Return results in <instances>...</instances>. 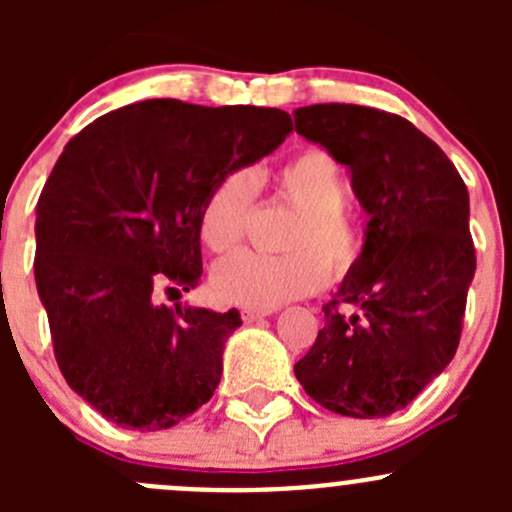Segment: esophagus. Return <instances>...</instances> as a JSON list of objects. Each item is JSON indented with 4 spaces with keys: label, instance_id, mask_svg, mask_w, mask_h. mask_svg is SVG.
<instances>
[{
    "label": "esophagus",
    "instance_id": "esophagus-1",
    "mask_svg": "<svg viewBox=\"0 0 512 512\" xmlns=\"http://www.w3.org/2000/svg\"><path fill=\"white\" fill-rule=\"evenodd\" d=\"M265 317H270V312H267V309H242V319H245L247 324H255Z\"/></svg>",
    "mask_w": 512,
    "mask_h": 512
}]
</instances>
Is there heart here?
I'll return each mask as SVG.
<instances>
[{
  "label": "heart",
  "instance_id": "obj_1",
  "mask_svg": "<svg viewBox=\"0 0 512 512\" xmlns=\"http://www.w3.org/2000/svg\"><path fill=\"white\" fill-rule=\"evenodd\" d=\"M277 190L299 210L289 235V255L267 257L237 252L215 265L210 287L225 304L245 309H275L307 297L327 282L329 270L347 275L359 262L364 237L347 213L349 185L342 165L322 148L292 156L275 175ZM257 193L252 170L227 173L200 215V240L210 252H230L245 235L247 215Z\"/></svg>",
  "mask_w": 512,
  "mask_h": 512
}]
</instances>
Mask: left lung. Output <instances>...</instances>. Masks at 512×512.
<instances>
[{
	"label": "left lung",
	"mask_w": 512,
	"mask_h": 512,
	"mask_svg": "<svg viewBox=\"0 0 512 512\" xmlns=\"http://www.w3.org/2000/svg\"><path fill=\"white\" fill-rule=\"evenodd\" d=\"M294 128L347 165L369 215L359 262L324 304V327L294 376L334 414L391 416L458 349L476 275L466 183L414 123L379 108L304 106L294 111Z\"/></svg>",
	"instance_id": "obj_1"
}]
</instances>
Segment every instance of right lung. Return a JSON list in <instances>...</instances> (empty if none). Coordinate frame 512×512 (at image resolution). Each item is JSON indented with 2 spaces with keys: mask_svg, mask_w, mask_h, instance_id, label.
<instances>
[{
  "mask_svg": "<svg viewBox=\"0 0 512 512\" xmlns=\"http://www.w3.org/2000/svg\"><path fill=\"white\" fill-rule=\"evenodd\" d=\"M292 133L280 108L128 103L76 133L36 203L34 277L66 384L108 421L160 431L208 404L240 312L158 304L203 275L215 185Z\"/></svg>",
  "mask_w": 512,
  "mask_h": 512,
  "instance_id": "1",
  "label": "right lung"
}]
</instances>
